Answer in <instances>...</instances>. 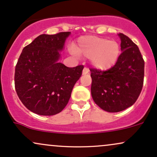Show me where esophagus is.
<instances>
[{
  "label": "esophagus",
  "instance_id": "obj_1",
  "mask_svg": "<svg viewBox=\"0 0 157 157\" xmlns=\"http://www.w3.org/2000/svg\"><path fill=\"white\" fill-rule=\"evenodd\" d=\"M89 72V68H84L83 70H82V75H87Z\"/></svg>",
  "mask_w": 157,
  "mask_h": 157
}]
</instances>
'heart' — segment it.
<instances>
[{"instance_id": "1", "label": "heart", "mask_w": 157, "mask_h": 157, "mask_svg": "<svg viewBox=\"0 0 157 157\" xmlns=\"http://www.w3.org/2000/svg\"><path fill=\"white\" fill-rule=\"evenodd\" d=\"M75 52L78 55L90 57L93 67L105 71L117 63L120 54V47L116 40L89 35L78 39Z\"/></svg>"}]
</instances>
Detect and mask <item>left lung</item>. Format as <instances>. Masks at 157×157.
Instances as JSON below:
<instances>
[{"label": "left lung", "instance_id": "obj_1", "mask_svg": "<svg viewBox=\"0 0 157 157\" xmlns=\"http://www.w3.org/2000/svg\"><path fill=\"white\" fill-rule=\"evenodd\" d=\"M118 35L122 53L114 66L106 71L90 68L91 96L108 112H119L134 105L143 86L145 61L140 49L128 36Z\"/></svg>", "mask_w": 157, "mask_h": 157}]
</instances>
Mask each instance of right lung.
Returning <instances> with one entry per match:
<instances>
[{
	"mask_svg": "<svg viewBox=\"0 0 157 157\" xmlns=\"http://www.w3.org/2000/svg\"><path fill=\"white\" fill-rule=\"evenodd\" d=\"M69 32L40 35L23 48L15 66L17 96L29 111L44 116L57 114L66 107L82 65L69 68L59 62Z\"/></svg>",
	"mask_w": 157,
	"mask_h": 157,
	"instance_id": "obj_1",
	"label": "right lung"
}]
</instances>
